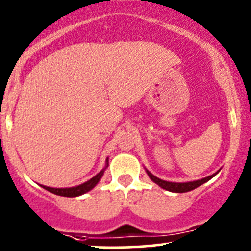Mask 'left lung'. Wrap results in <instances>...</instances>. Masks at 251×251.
Returning a JSON list of instances; mask_svg holds the SVG:
<instances>
[{"label":"left lung","mask_w":251,"mask_h":251,"mask_svg":"<svg viewBox=\"0 0 251 251\" xmlns=\"http://www.w3.org/2000/svg\"><path fill=\"white\" fill-rule=\"evenodd\" d=\"M145 172H147L149 177L151 178V181H152V182H155L156 184H158L161 188L166 189V191H169V192H174V193H186V192L193 191V189L198 188L199 186H201V184L207 182V181H210L212 177H214V176L218 174V173L220 172V169L217 173H214V174L207 176V177H203V178H201V180L191 181V182H169V181H164V180H162V178L156 177V176L153 174H151L148 169H145Z\"/></svg>","instance_id":"1"}]
</instances>
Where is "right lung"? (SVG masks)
Listing matches in <instances>:
<instances>
[{"mask_svg": "<svg viewBox=\"0 0 251 251\" xmlns=\"http://www.w3.org/2000/svg\"><path fill=\"white\" fill-rule=\"evenodd\" d=\"M107 167H108V158L106 159V166L102 170H101L100 173H98L94 177H92L90 180H88L87 182L82 183V184H78V186H75V187H67V188H53V187H48V186H43V184H40L41 187H43L44 189H46V191L53 193V194L56 195H60V197H68V198H74V197H79V195L84 194V193L92 191L93 188L100 182L101 177H102L103 174H104V170L107 169Z\"/></svg>", "mask_w": 251, "mask_h": 251, "instance_id": "add662e5", "label": "right lung"}]
</instances>
